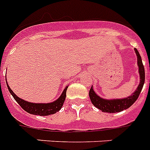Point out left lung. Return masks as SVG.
I'll return each mask as SVG.
<instances>
[{
  "mask_svg": "<svg viewBox=\"0 0 150 150\" xmlns=\"http://www.w3.org/2000/svg\"><path fill=\"white\" fill-rule=\"evenodd\" d=\"M135 52L137 56V64L139 67V73L140 75V83L138 86L137 90L127 98H122V99H112V100H107L104 99L97 96L93 89V86L89 89V96L90 100L93 105L101 110L103 112H108V113H116V112H122L127 108H130V106L136 102L139 94L141 93L143 89V84L145 82V70L144 66L142 62L141 56L139 55V52L137 48H135Z\"/></svg>",
  "mask_w": 150,
  "mask_h": 150,
  "instance_id": "1",
  "label": "left lung"
}]
</instances>
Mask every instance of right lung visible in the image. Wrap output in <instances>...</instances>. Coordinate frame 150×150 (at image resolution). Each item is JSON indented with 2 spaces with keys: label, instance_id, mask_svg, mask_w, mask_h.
Segmentation results:
<instances>
[{
  "label": "right lung",
  "instance_id": "right-lung-1",
  "mask_svg": "<svg viewBox=\"0 0 150 150\" xmlns=\"http://www.w3.org/2000/svg\"><path fill=\"white\" fill-rule=\"evenodd\" d=\"M7 86L9 92L11 93V94L12 95L14 99L16 101V102L20 105V107L23 109L25 110V112L29 114L40 115V116H46V115H53V114L56 113V112H57L61 109L63 104H64L65 98H66V92L67 87H68V86H66V88L64 89L61 96L59 97V98H57V100L54 101V102H52V103H47V104H45V103L44 104L43 103L38 104V103H31V102H25V101L23 100V99L20 98L14 94L13 92L11 90L10 86L7 84Z\"/></svg>",
  "mask_w": 150,
  "mask_h": 150
}]
</instances>
